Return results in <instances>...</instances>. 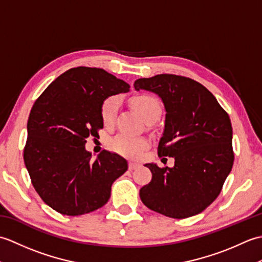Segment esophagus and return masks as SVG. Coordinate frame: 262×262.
Returning a JSON list of instances; mask_svg holds the SVG:
<instances>
[{
	"label": "esophagus",
	"instance_id": "1",
	"mask_svg": "<svg viewBox=\"0 0 262 262\" xmlns=\"http://www.w3.org/2000/svg\"><path fill=\"white\" fill-rule=\"evenodd\" d=\"M137 168H140V163L136 162H129V170H135Z\"/></svg>",
	"mask_w": 262,
	"mask_h": 262
}]
</instances>
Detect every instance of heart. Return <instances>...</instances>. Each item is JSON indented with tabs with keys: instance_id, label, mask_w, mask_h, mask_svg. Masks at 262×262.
<instances>
[{
	"instance_id": "heart-1",
	"label": "heart",
	"mask_w": 262,
	"mask_h": 262,
	"mask_svg": "<svg viewBox=\"0 0 262 262\" xmlns=\"http://www.w3.org/2000/svg\"><path fill=\"white\" fill-rule=\"evenodd\" d=\"M132 105L144 119L148 120L153 117H159L161 114V105L157 98L149 94H140L132 98ZM120 100L118 97H109L105 99L101 107V119L105 126H111L115 122L118 113ZM109 145L113 151L126 157L136 158L147 146V141L143 137L119 134L110 141Z\"/></svg>"
}]
</instances>
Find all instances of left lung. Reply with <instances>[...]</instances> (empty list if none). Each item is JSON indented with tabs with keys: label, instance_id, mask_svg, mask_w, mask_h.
<instances>
[{
	"label": "left lung",
	"instance_id": "left-lung-1",
	"mask_svg": "<svg viewBox=\"0 0 262 262\" xmlns=\"http://www.w3.org/2000/svg\"><path fill=\"white\" fill-rule=\"evenodd\" d=\"M134 86L162 100L165 122L158 152L174 159L172 168L145 164L152 180L140 190L143 204L172 219L202 213L219 196L233 166L229 115L207 89L189 77L159 74L138 79Z\"/></svg>",
	"mask_w": 262,
	"mask_h": 262
}]
</instances>
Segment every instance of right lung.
<instances>
[{
    "mask_svg": "<svg viewBox=\"0 0 262 262\" xmlns=\"http://www.w3.org/2000/svg\"><path fill=\"white\" fill-rule=\"evenodd\" d=\"M129 88L102 69L80 66L59 75L32 105L24 160L33 188L54 210L79 216L107 204L127 161L105 149L92 160L85 143L103 127L104 100Z\"/></svg>",
    "mask_w": 262,
    "mask_h": 262,
    "instance_id": "obj_1",
    "label": "right lung"
}]
</instances>
